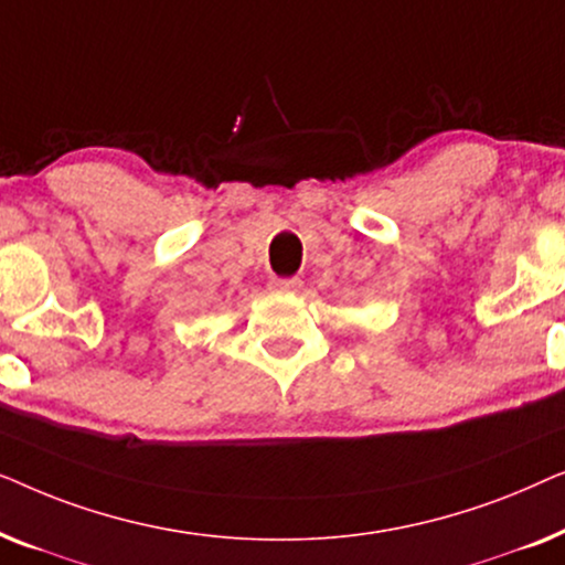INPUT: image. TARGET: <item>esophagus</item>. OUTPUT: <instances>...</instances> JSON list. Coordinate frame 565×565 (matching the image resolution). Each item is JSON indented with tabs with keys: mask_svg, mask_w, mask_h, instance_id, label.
Instances as JSON below:
<instances>
[{
	"mask_svg": "<svg viewBox=\"0 0 565 565\" xmlns=\"http://www.w3.org/2000/svg\"><path fill=\"white\" fill-rule=\"evenodd\" d=\"M269 288L277 292H298L303 288V282H300V277H273V280H269Z\"/></svg>",
	"mask_w": 565,
	"mask_h": 565,
	"instance_id": "esophagus-1",
	"label": "esophagus"
}]
</instances>
